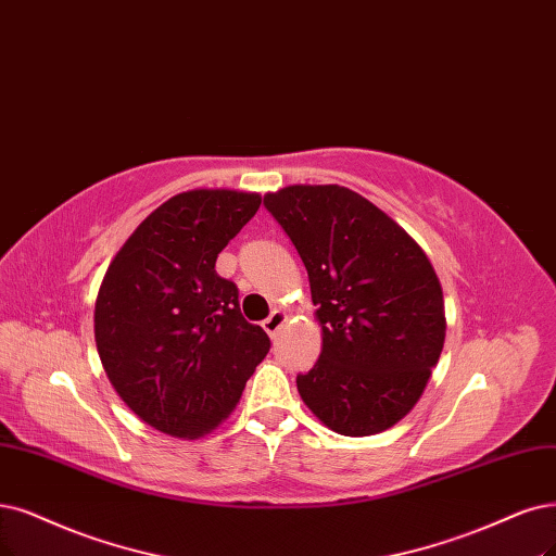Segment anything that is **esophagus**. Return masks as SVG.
I'll return each instance as SVG.
<instances>
[{
    "label": "esophagus",
    "mask_w": 556,
    "mask_h": 556,
    "mask_svg": "<svg viewBox=\"0 0 556 556\" xmlns=\"http://www.w3.org/2000/svg\"><path fill=\"white\" fill-rule=\"evenodd\" d=\"M283 323H286V314L281 309H275L270 316L263 320V330L270 337H277V332L281 330Z\"/></svg>",
    "instance_id": "obj_1"
}]
</instances>
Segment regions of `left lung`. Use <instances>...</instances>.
<instances>
[{
  "label": "left lung",
  "instance_id": "obj_1",
  "mask_svg": "<svg viewBox=\"0 0 556 556\" xmlns=\"http://www.w3.org/2000/svg\"><path fill=\"white\" fill-rule=\"evenodd\" d=\"M267 208L306 267L323 351L298 376L306 407L334 433L376 435L419 401L444 345V300L421 247L341 185H291Z\"/></svg>",
  "mask_w": 556,
  "mask_h": 556
}]
</instances>
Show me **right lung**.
<instances>
[{
	"instance_id": "add662e5",
	"label": "right lung",
	"mask_w": 556,
	"mask_h": 556,
	"mask_svg": "<svg viewBox=\"0 0 556 556\" xmlns=\"http://www.w3.org/2000/svg\"><path fill=\"white\" fill-rule=\"evenodd\" d=\"M261 205L258 194L190 190L143 219L108 267L96 345L116 394L149 426L201 438L242 396L270 339L240 314L217 254Z\"/></svg>"
}]
</instances>
